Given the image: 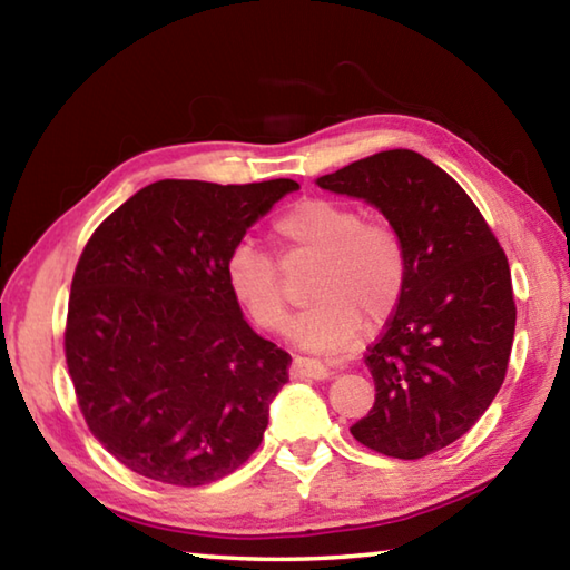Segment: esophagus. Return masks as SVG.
<instances>
[{"label": "esophagus", "mask_w": 570, "mask_h": 570, "mask_svg": "<svg viewBox=\"0 0 570 570\" xmlns=\"http://www.w3.org/2000/svg\"><path fill=\"white\" fill-rule=\"evenodd\" d=\"M294 377H308V380H326L330 377V366L320 360H308V356H296L292 364Z\"/></svg>", "instance_id": "1"}]
</instances>
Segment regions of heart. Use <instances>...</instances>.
<instances>
[{
	"mask_svg": "<svg viewBox=\"0 0 570 570\" xmlns=\"http://www.w3.org/2000/svg\"><path fill=\"white\" fill-rule=\"evenodd\" d=\"M278 244L314 254L308 296L314 298L288 326L292 342L308 352L332 354L360 340L364 316L380 324L400 304L407 258L400 236L382 220L334 198H304L274 220ZM226 284L234 302L264 330H282L286 296L274 258L240 240L228 254Z\"/></svg>",
	"mask_w": 570,
	"mask_h": 570,
	"instance_id": "1",
	"label": "heart"
}]
</instances>
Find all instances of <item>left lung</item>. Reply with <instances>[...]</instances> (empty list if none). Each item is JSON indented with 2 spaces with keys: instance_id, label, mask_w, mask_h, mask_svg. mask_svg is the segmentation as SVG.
<instances>
[{
  "instance_id": "8db88e82",
  "label": "left lung",
  "mask_w": 570,
  "mask_h": 570,
  "mask_svg": "<svg viewBox=\"0 0 570 570\" xmlns=\"http://www.w3.org/2000/svg\"><path fill=\"white\" fill-rule=\"evenodd\" d=\"M316 186L360 198L400 236L407 282L364 356L374 407L354 440L417 460L465 435L505 380L515 334L508 258L470 196L414 150L356 160Z\"/></svg>"
}]
</instances>
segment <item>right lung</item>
I'll return each instance as SVG.
<instances>
[{
    "label": "right lung",
    "mask_w": 570,
    "mask_h": 570,
    "mask_svg": "<svg viewBox=\"0 0 570 570\" xmlns=\"http://www.w3.org/2000/svg\"><path fill=\"white\" fill-rule=\"evenodd\" d=\"M296 180H158L85 246L65 356L85 422L125 468L196 488L262 445L292 356L258 336L226 284L246 230Z\"/></svg>",
    "instance_id": "add662e5"
}]
</instances>
